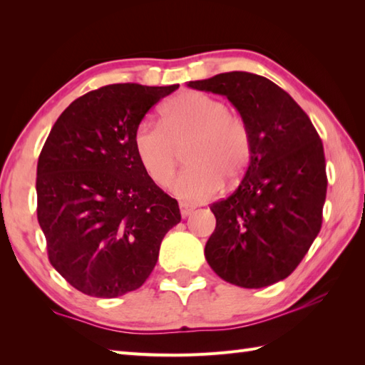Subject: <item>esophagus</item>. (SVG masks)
Here are the masks:
<instances>
[{
	"label": "esophagus",
	"mask_w": 365,
	"mask_h": 365,
	"mask_svg": "<svg viewBox=\"0 0 365 365\" xmlns=\"http://www.w3.org/2000/svg\"><path fill=\"white\" fill-rule=\"evenodd\" d=\"M180 207H181V217H182V218L189 217V215L193 212V209H195V206H192V205H189V203H181Z\"/></svg>",
	"instance_id": "1"
}]
</instances>
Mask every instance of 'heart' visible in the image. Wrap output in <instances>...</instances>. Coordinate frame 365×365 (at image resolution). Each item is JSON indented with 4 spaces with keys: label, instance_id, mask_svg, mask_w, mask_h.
Segmentation results:
<instances>
[{
    "label": "heart",
    "instance_id": "obj_1",
    "mask_svg": "<svg viewBox=\"0 0 365 365\" xmlns=\"http://www.w3.org/2000/svg\"><path fill=\"white\" fill-rule=\"evenodd\" d=\"M185 150L189 167L170 185L184 201H206L239 181L250 165L253 139L247 121L203 92H182L162 106V123L143 120L135 128L134 151L143 172L165 187Z\"/></svg>",
    "mask_w": 365,
    "mask_h": 365
}]
</instances>
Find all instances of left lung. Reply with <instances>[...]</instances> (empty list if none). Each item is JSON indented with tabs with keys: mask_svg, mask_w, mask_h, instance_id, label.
Here are the masks:
<instances>
[{
	"mask_svg": "<svg viewBox=\"0 0 365 365\" xmlns=\"http://www.w3.org/2000/svg\"><path fill=\"white\" fill-rule=\"evenodd\" d=\"M187 86L226 96L253 139L237 189L210 205L217 223L206 261L234 286H272L297 269L322 228L328 181L320 137L292 96L264 76L230 71Z\"/></svg>",
	"mask_w": 365,
	"mask_h": 365,
	"instance_id": "8db88e82",
	"label": "left lung"
}]
</instances>
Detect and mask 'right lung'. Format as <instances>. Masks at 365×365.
<instances>
[{
  "label": "right lung",
  "instance_id": "add662e5",
  "mask_svg": "<svg viewBox=\"0 0 365 365\" xmlns=\"http://www.w3.org/2000/svg\"><path fill=\"white\" fill-rule=\"evenodd\" d=\"M178 87L104 86L73 101L51 128L37 164V218L51 265L79 292L115 298L139 289L181 222L178 201L134 151L135 128Z\"/></svg>",
  "mask_w": 365,
  "mask_h": 365
}]
</instances>
